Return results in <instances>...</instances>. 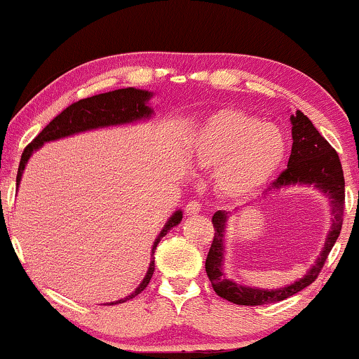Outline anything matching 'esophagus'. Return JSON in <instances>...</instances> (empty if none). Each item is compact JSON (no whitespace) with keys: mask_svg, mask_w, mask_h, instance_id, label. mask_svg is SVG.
<instances>
[{"mask_svg":"<svg viewBox=\"0 0 359 359\" xmlns=\"http://www.w3.org/2000/svg\"><path fill=\"white\" fill-rule=\"evenodd\" d=\"M201 209H203V205L196 203V201H192V203L185 205V214H187V216H196V214L201 212Z\"/></svg>","mask_w":359,"mask_h":359,"instance_id":"obj_1","label":"esophagus"}]
</instances>
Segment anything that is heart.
<instances>
[{
  "instance_id": "b5f03b06",
  "label": "heart",
  "mask_w": 359,
  "mask_h": 359,
  "mask_svg": "<svg viewBox=\"0 0 359 359\" xmlns=\"http://www.w3.org/2000/svg\"><path fill=\"white\" fill-rule=\"evenodd\" d=\"M285 137L253 114L221 109L201 121L187 143V156L201 170H216L221 196L241 201L265 187L285 156Z\"/></svg>"
}]
</instances>
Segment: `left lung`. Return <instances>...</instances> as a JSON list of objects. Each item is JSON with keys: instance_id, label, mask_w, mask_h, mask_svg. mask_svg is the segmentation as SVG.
I'll list each match as a JSON object with an SVG mask.
<instances>
[{"instance_id": "left-lung-1", "label": "left lung", "mask_w": 359, "mask_h": 359, "mask_svg": "<svg viewBox=\"0 0 359 359\" xmlns=\"http://www.w3.org/2000/svg\"><path fill=\"white\" fill-rule=\"evenodd\" d=\"M290 123L294 143H292V154L288 158L287 170H283L278 175V179L273 180V184L266 189L263 197L269 196L271 191L278 192L280 189L292 187V185H314L317 191L329 197L332 214L331 229L325 236L323 251L302 278L280 288L248 287L226 277L224 269H222V265H224L226 228H228V219L233 216V212H214V240L211 248H209L208 258H205V273L211 280L214 292L219 297L238 304V306H263V304L280 302V300L292 297V295L311 285L317 278L319 271L323 270L329 251L332 250L341 233V228H343L344 174L339 156H337L334 148L329 145L327 140L316 130V126L312 125V121L306 114L295 111V114H290Z\"/></svg>"}]
</instances>
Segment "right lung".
<instances>
[{"mask_svg":"<svg viewBox=\"0 0 359 359\" xmlns=\"http://www.w3.org/2000/svg\"><path fill=\"white\" fill-rule=\"evenodd\" d=\"M151 97H154V93H150V90L126 88L96 94V96L86 97V100L74 102L69 108H65L59 116L53 118L52 121L40 131L39 137L23 150L22 160H20L18 167V175H16V189L20 187V180H22L23 170L25 167H27L30 156L34 155V151L40 150L45 143L72 137V135L77 133H84V131L100 130V128L131 125V123L145 121V119H150L154 116L155 113L154 108L150 106ZM180 221H182V211L179 209V211H175L170 217H168L163 229L160 231L158 236H156V240L154 241V248H151V257H154L155 248L160 243V240H162L172 228H175ZM154 271L155 258H151L145 278H143L142 283L135 288V292H131V294L126 295L125 299L116 300V302H108L109 306L126 302V300L138 295L142 290H145L148 283H150Z\"/></svg>","mask_w":359,"mask_h":359,"instance_id":"right-lung-1","label":"right lung"}]
</instances>
